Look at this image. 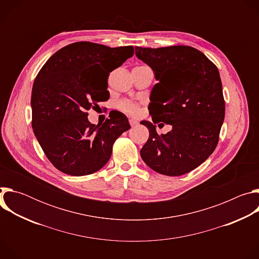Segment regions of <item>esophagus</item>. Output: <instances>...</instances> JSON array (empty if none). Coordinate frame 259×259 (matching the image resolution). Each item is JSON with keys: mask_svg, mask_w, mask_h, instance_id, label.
<instances>
[{"mask_svg": "<svg viewBox=\"0 0 259 259\" xmlns=\"http://www.w3.org/2000/svg\"><path fill=\"white\" fill-rule=\"evenodd\" d=\"M129 123H130V125H131V127H134V126H136V125L138 124V122H137L136 120H134V119H130V120H129Z\"/></svg>", "mask_w": 259, "mask_h": 259, "instance_id": "1", "label": "esophagus"}]
</instances>
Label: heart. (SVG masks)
Returning a JSON list of instances; mask_svg holds the SVG:
<instances>
[{"mask_svg":"<svg viewBox=\"0 0 259 259\" xmlns=\"http://www.w3.org/2000/svg\"><path fill=\"white\" fill-rule=\"evenodd\" d=\"M117 106H118V108L120 110H122L123 113L128 114L130 116H137L140 113L139 104L134 102V101H132V100H129V99L120 100L117 103Z\"/></svg>","mask_w":259,"mask_h":259,"instance_id":"1","label":"heart"}]
</instances>
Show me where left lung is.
I'll use <instances>...</instances> for the list:
<instances>
[{
	"label": "left lung",
	"mask_w": 259,
	"mask_h": 259,
	"mask_svg": "<svg viewBox=\"0 0 259 259\" xmlns=\"http://www.w3.org/2000/svg\"><path fill=\"white\" fill-rule=\"evenodd\" d=\"M135 51L159 81L147 107L153 122L172 126L170 132L159 135L154 124L141 121L150 136L140 156L160 174L183 175L205 162L219 140L226 102L218 68L190 46L135 47Z\"/></svg>",
	"instance_id": "left-lung-1"
}]
</instances>
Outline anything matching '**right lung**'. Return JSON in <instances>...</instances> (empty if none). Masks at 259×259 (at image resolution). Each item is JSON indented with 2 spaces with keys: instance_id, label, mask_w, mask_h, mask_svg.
<instances>
[{
  "instance_id": "obj_1",
  "label": "right lung",
  "mask_w": 259,
  "mask_h": 259,
  "mask_svg": "<svg viewBox=\"0 0 259 259\" xmlns=\"http://www.w3.org/2000/svg\"><path fill=\"white\" fill-rule=\"evenodd\" d=\"M133 54V46L77 42L55 52L40 69L31 91V126L59 171L72 176L98 171L112 156L116 139L130 129L120 112L94 125L87 110L109 98V72Z\"/></svg>"
}]
</instances>
